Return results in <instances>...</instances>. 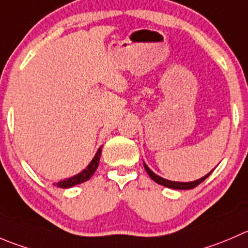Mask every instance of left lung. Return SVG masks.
I'll use <instances>...</instances> for the list:
<instances>
[{"mask_svg":"<svg viewBox=\"0 0 248 248\" xmlns=\"http://www.w3.org/2000/svg\"><path fill=\"white\" fill-rule=\"evenodd\" d=\"M144 168H145V170L148 172V174L150 175L151 179L154 180V182H156L157 184L160 185H163V186H167V188H170V189H178V190H186V189H194L195 186H198L199 184H201V183L203 182V180L206 179V178L208 177V175L212 173V170H211L208 174H206L205 177H202L201 179H198L195 180V182H189V183H180V182H170V180H167V179H163V178L158 177L157 174H155V173L153 172V170H150V168L148 167V166L144 163Z\"/></svg>","mask_w":248,"mask_h":248,"instance_id":"1","label":"left lung"}]
</instances>
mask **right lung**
<instances>
[{
	"instance_id": "right-lung-1",
	"label": "right lung",
	"mask_w": 248,
	"mask_h": 248,
	"mask_svg": "<svg viewBox=\"0 0 248 248\" xmlns=\"http://www.w3.org/2000/svg\"><path fill=\"white\" fill-rule=\"evenodd\" d=\"M100 154H102V148L98 149L97 154H95V156L93 157V160L91 161V163L87 166V168H85L82 172L78 173V174H76V175H74V177L68 178V179H64V180H62V182H58L57 184H54V185H57V186H59V188H71V186H74V185L81 184V183H83V182H86V180L90 179V178L93 175V173L95 172V170H97L98 165H99Z\"/></svg>"
}]
</instances>
